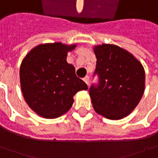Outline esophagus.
<instances>
[{
	"instance_id": "obj_1",
	"label": "esophagus",
	"mask_w": 158,
	"mask_h": 158,
	"mask_svg": "<svg viewBox=\"0 0 158 158\" xmlns=\"http://www.w3.org/2000/svg\"><path fill=\"white\" fill-rule=\"evenodd\" d=\"M83 80H84V81L86 82V84H87L88 86L89 85V76H86V77H85V78L83 79Z\"/></svg>"
}]
</instances>
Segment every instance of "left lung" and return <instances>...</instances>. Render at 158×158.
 I'll return each instance as SVG.
<instances>
[{
	"label": "left lung",
	"mask_w": 158,
	"mask_h": 158,
	"mask_svg": "<svg viewBox=\"0 0 158 158\" xmlns=\"http://www.w3.org/2000/svg\"><path fill=\"white\" fill-rule=\"evenodd\" d=\"M98 82L89 88L95 111L108 119L128 116L139 103L145 90V70L128 51L112 44L94 47Z\"/></svg>",
	"instance_id": "left-lung-1"
}]
</instances>
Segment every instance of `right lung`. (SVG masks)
Instances as JSON below:
<instances>
[{
	"instance_id": "obj_1",
	"label": "right lung",
	"mask_w": 158,
	"mask_h": 158,
	"mask_svg": "<svg viewBox=\"0 0 158 158\" xmlns=\"http://www.w3.org/2000/svg\"><path fill=\"white\" fill-rule=\"evenodd\" d=\"M76 44L60 42L40 44L31 50L20 68L21 88L25 101L34 112L45 118H56L69 110L73 96L87 90V84L67 62L69 51Z\"/></svg>"
}]
</instances>
